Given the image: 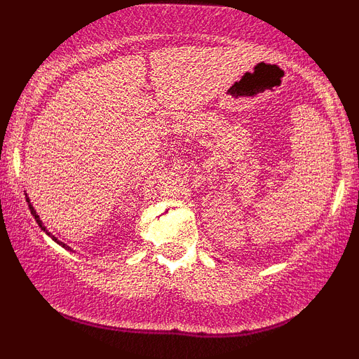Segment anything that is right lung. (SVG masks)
<instances>
[{"label":"right lung","mask_w":359,"mask_h":359,"mask_svg":"<svg viewBox=\"0 0 359 359\" xmlns=\"http://www.w3.org/2000/svg\"><path fill=\"white\" fill-rule=\"evenodd\" d=\"M27 203H29V199H27ZM29 209H31V214L34 215V219H36V222L39 224V227H41V229L43 230V232H47V229H46V227H43L42 220H41V219H39V215L36 214V210H34V208H32V204H31V203H29ZM47 233H48V232H47ZM48 235H50V233H48ZM52 238H53V240H55V242H57V243H60V242H58V240H57L55 237H52ZM62 245H63V243H62Z\"/></svg>","instance_id":"right-lung-1"}]
</instances>
